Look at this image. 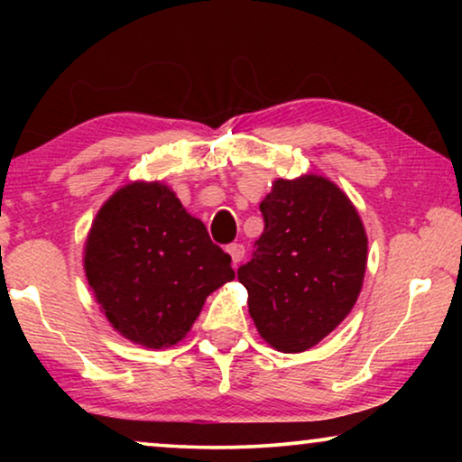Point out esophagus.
I'll return each instance as SVG.
<instances>
[{
	"mask_svg": "<svg viewBox=\"0 0 462 462\" xmlns=\"http://www.w3.org/2000/svg\"><path fill=\"white\" fill-rule=\"evenodd\" d=\"M226 254L231 256V261H233V264H237L244 261V254H245V248H244V244H229L226 245Z\"/></svg>",
	"mask_w": 462,
	"mask_h": 462,
	"instance_id": "1",
	"label": "esophagus"
}]
</instances>
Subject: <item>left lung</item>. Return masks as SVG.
<instances>
[{
  "label": "left lung",
  "mask_w": 462,
  "mask_h": 462,
  "mask_svg": "<svg viewBox=\"0 0 462 462\" xmlns=\"http://www.w3.org/2000/svg\"><path fill=\"white\" fill-rule=\"evenodd\" d=\"M261 212L264 231L237 280L258 334L277 351H307L356 305L368 237L349 198L324 176L275 180Z\"/></svg>",
  "instance_id": "1"
}]
</instances>
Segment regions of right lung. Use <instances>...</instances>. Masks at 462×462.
Masks as SVG:
<instances>
[{
	"instance_id": "1",
	"label": "right lung",
	"mask_w": 462,
	"mask_h": 462,
	"mask_svg": "<svg viewBox=\"0 0 462 462\" xmlns=\"http://www.w3.org/2000/svg\"><path fill=\"white\" fill-rule=\"evenodd\" d=\"M86 277L119 334L149 349L176 345L206 296L231 282V256L162 182H132L100 208Z\"/></svg>"
}]
</instances>
